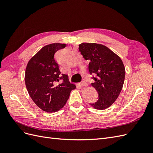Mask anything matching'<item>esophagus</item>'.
Instances as JSON below:
<instances>
[{"mask_svg":"<svg viewBox=\"0 0 153 153\" xmlns=\"http://www.w3.org/2000/svg\"><path fill=\"white\" fill-rule=\"evenodd\" d=\"M79 85H80V86H81V87H84V86H87V84L86 83V82L83 81V82H82L81 83H80Z\"/></svg>","mask_w":153,"mask_h":153,"instance_id":"esophagus-1","label":"esophagus"}]
</instances>
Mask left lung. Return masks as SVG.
I'll return each mask as SVG.
<instances>
[{"instance_id":"8db88e82","label":"left lung","mask_w":153,"mask_h":153,"mask_svg":"<svg viewBox=\"0 0 153 153\" xmlns=\"http://www.w3.org/2000/svg\"><path fill=\"white\" fill-rule=\"evenodd\" d=\"M80 52L89 61V71L94 80L92 83L98 93L96 102L90 103L96 109L108 108L117 100L124 82L125 68L117 55L105 46L96 43L79 45Z\"/></svg>"}]
</instances>
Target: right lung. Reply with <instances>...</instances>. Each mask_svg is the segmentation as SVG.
Listing matches in <instances>:
<instances>
[{
	"label": "right lung",
	"instance_id": "right-lung-1",
	"mask_svg": "<svg viewBox=\"0 0 153 153\" xmlns=\"http://www.w3.org/2000/svg\"><path fill=\"white\" fill-rule=\"evenodd\" d=\"M66 44L52 43L45 46L29 61L25 82L27 91L36 105L47 112H53L66 105L70 92L76 86L70 84L68 75L62 74L54 55ZM62 79L61 84L58 82Z\"/></svg>",
	"mask_w": 153,
	"mask_h": 153
}]
</instances>
